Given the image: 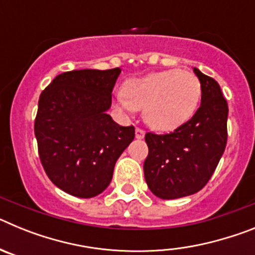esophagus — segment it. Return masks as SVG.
I'll use <instances>...</instances> for the list:
<instances>
[{
  "label": "esophagus",
  "mask_w": 255,
  "mask_h": 255,
  "mask_svg": "<svg viewBox=\"0 0 255 255\" xmlns=\"http://www.w3.org/2000/svg\"><path fill=\"white\" fill-rule=\"evenodd\" d=\"M144 135H145L144 130L139 129V128H136V129H135V136H136V139H143Z\"/></svg>",
  "instance_id": "1"
}]
</instances>
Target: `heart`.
Instances as JSON below:
<instances>
[{
  "label": "heart",
  "mask_w": 255,
  "mask_h": 255,
  "mask_svg": "<svg viewBox=\"0 0 255 255\" xmlns=\"http://www.w3.org/2000/svg\"><path fill=\"white\" fill-rule=\"evenodd\" d=\"M200 94V83L194 74L171 69L128 80L116 103L125 112L143 110L144 121L150 128L170 131L194 115Z\"/></svg>",
  "instance_id": "b5f03b06"
}]
</instances>
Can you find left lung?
I'll list each match as a JSON object with an SVG mask.
<instances>
[{
  "label": "left lung",
  "mask_w": 255,
  "mask_h": 255,
  "mask_svg": "<svg viewBox=\"0 0 255 255\" xmlns=\"http://www.w3.org/2000/svg\"><path fill=\"white\" fill-rule=\"evenodd\" d=\"M200 82L202 102L195 115L173 132L145 134L148 153L144 177L161 199L195 194L215 172L227 141V107L215 79L193 69Z\"/></svg>",
  "instance_id": "1"
}]
</instances>
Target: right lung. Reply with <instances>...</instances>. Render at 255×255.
I'll list each match as a JSON object with an SVG mask.
<instances>
[{"label":"right lung","instance_id":"add662e5","mask_svg":"<svg viewBox=\"0 0 255 255\" xmlns=\"http://www.w3.org/2000/svg\"><path fill=\"white\" fill-rule=\"evenodd\" d=\"M121 69L73 70L42 92L34 132L47 176L78 198L106 190L116 161L134 140V126H120L107 114Z\"/></svg>","mask_w":255,"mask_h":255}]
</instances>
